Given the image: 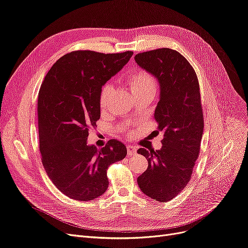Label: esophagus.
<instances>
[{
	"instance_id": "esophagus-1",
	"label": "esophagus",
	"mask_w": 248,
	"mask_h": 248,
	"mask_svg": "<svg viewBox=\"0 0 248 248\" xmlns=\"http://www.w3.org/2000/svg\"><path fill=\"white\" fill-rule=\"evenodd\" d=\"M126 150H127V154L129 155H135L137 153V148L135 147V146H132V145H127Z\"/></svg>"
}]
</instances>
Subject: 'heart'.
<instances>
[{"instance_id": "b5f03b06", "label": "heart", "mask_w": 248, "mask_h": 248, "mask_svg": "<svg viewBox=\"0 0 248 248\" xmlns=\"http://www.w3.org/2000/svg\"><path fill=\"white\" fill-rule=\"evenodd\" d=\"M127 87L131 93L134 95L138 94H154L156 93L157 90V84L155 78L150 75L149 72L140 70L136 71L127 78ZM112 86L111 85H105L101 91L100 95V107L104 109L107 106L108 99L110 94H111Z\"/></svg>"}]
</instances>
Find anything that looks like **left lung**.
Here are the masks:
<instances>
[{
	"instance_id": "8db88e82",
	"label": "left lung",
	"mask_w": 248,
	"mask_h": 248,
	"mask_svg": "<svg viewBox=\"0 0 248 248\" xmlns=\"http://www.w3.org/2000/svg\"><path fill=\"white\" fill-rule=\"evenodd\" d=\"M135 61L158 81L154 118L156 133L163 134L161 149H138L148 168L137 181L144 194L170 201L188 184L200 151L204 125L198 78L187 59L169 48L139 53Z\"/></svg>"
}]
</instances>
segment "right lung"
<instances>
[{
  "mask_svg": "<svg viewBox=\"0 0 248 248\" xmlns=\"http://www.w3.org/2000/svg\"><path fill=\"white\" fill-rule=\"evenodd\" d=\"M132 55L71 52L55 62L43 81L38 102L42 162L53 184L69 198L89 201L104 194L108 167L125 157L126 147L118 140L98 149L88 144V137L100 118L102 87Z\"/></svg>",
  "mask_w": 248,
  "mask_h": 248,
  "instance_id": "1",
  "label": "right lung"
}]
</instances>
